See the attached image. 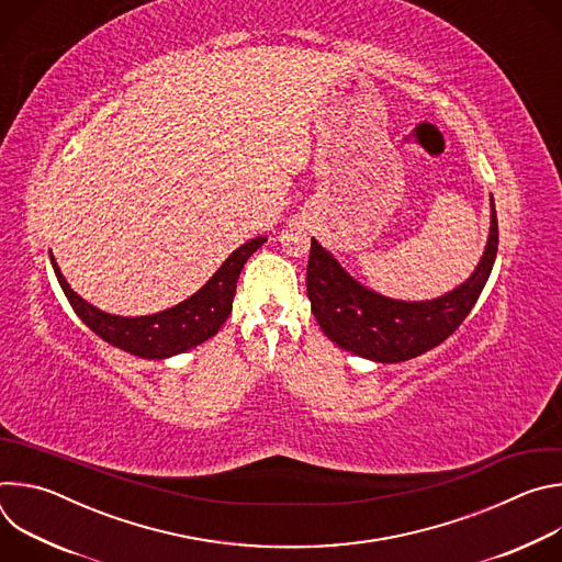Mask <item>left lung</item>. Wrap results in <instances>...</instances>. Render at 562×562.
<instances>
[{
    "label": "left lung",
    "instance_id": "obj_1",
    "mask_svg": "<svg viewBox=\"0 0 562 562\" xmlns=\"http://www.w3.org/2000/svg\"><path fill=\"white\" fill-rule=\"evenodd\" d=\"M498 217L492 198V226L475 271L453 291L423 302L393 300L362 286L311 237L306 293L323 334L340 349L373 362H405L445 342L473 308L494 269Z\"/></svg>",
    "mask_w": 562,
    "mask_h": 562
}]
</instances>
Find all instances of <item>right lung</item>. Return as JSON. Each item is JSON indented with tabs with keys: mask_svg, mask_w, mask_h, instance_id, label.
Listing matches in <instances>:
<instances>
[{
	"mask_svg": "<svg viewBox=\"0 0 562 562\" xmlns=\"http://www.w3.org/2000/svg\"><path fill=\"white\" fill-rule=\"evenodd\" d=\"M267 243V237L249 239L247 245L235 249L222 267L213 273V278L195 291L184 302L159 311L153 315L124 317L106 313L93 304H89L82 295H77L66 278L61 276L53 254L50 265L57 276V282L68 297L72 311L79 319L109 345L128 351L133 356L146 360H165L178 353H184L204 340L213 338L233 308V295L237 286V278L247 260Z\"/></svg>",
	"mask_w": 562,
	"mask_h": 562,
	"instance_id": "add662e5",
	"label": "right lung"
}]
</instances>
